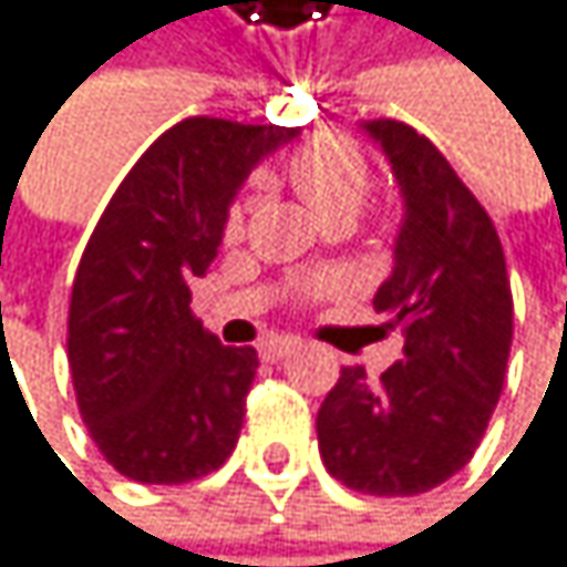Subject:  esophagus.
<instances>
[{
    "label": "esophagus",
    "instance_id": "esophagus-1",
    "mask_svg": "<svg viewBox=\"0 0 567 567\" xmlns=\"http://www.w3.org/2000/svg\"><path fill=\"white\" fill-rule=\"evenodd\" d=\"M293 350H297V337H270V340L260 343V357L267 363H277V360L290 357Z\"/></svg>",
    "mask_w": 567,
    "mask_h": 567
}]
</instances>
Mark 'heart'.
<instances>
[{
	"label": "heart",
	"mask_w": 567,
	"mask_h": 567,
	"mask_svg": "<svg viewBox=\"0 0 567 567\" xmlns=\"http://www.w3.org/2000/svg\"><path fill=\"white\" fill-rule=\"evenodd\" d=\"M287 181L307 200V207L327 220L343 210H360L370 190V167L357 144L343 135H317L303 142L287 161ZM244 234V204H230L224 217V237L237 240ZM333 280H317L307 293H327Z\"/></svg>",
	"instance_id": "obj_1"
}]
</instances>
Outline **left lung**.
Wrapping results in <instances>:
<instances>
[{"label":"left lung","mask_w":567,"mask_h":567,"mask_svg":"<svg viewBox=\"0 0 567 567\" xmlns=\"http://www.w3.org/2000/svg\"><path fill=\"white\" fill-rule=\"evenodd\" d=\"M403 194L393 274L373 307L403 330V360L380 383L347 367L317 413L327 472L363 495H420L478 449L512 350V287L502 240L475 194L416 128L363 125Z\"/></svg>","instance_id":"1"}]
</instances>
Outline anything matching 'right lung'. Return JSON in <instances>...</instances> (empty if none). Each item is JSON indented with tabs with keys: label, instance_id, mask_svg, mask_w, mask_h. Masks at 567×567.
Listing matches in <instances>:
<instances>
[{
	"label": "right lung",
	"instance_id": "obj_1",
	"mask_svg": "<svg viewBox=\"0 0 567 567\" xmlns=\"http://www.w3.org/2000/svg\"><path fill=\"white\" fill-rule=\"evenodd\" d=\"M293 128L184 118L138 157L82 254L69 367L99 452L142 485H181L227 462L257 373L190 313L247 174Z\"/></svg>",
	"mask_w": 567,
	"mask_h": 567
}]
</instances>
